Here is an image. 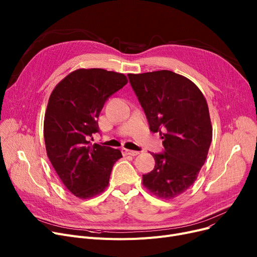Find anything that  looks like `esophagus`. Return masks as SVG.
<instances>
[{
	"instance_id": "obj_1",
	"label": "esophagus",
	"mask_w": 257,
	"mask_h": 257,
	"mask_svg": "<svg viewBox=\"0 0 257 257\" xmlns=\"http://www.w3.org/2000/svg\"><path fill=\"white\" fill-rule=\"evenodd\" d=\"M121 153H123V155H128V156H137L140 154L139 151H132L128 149H123L121 150Z\"/></svg>"
}]
</instances>
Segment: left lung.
<instances>
[{
	"label": "left lung",
	"mask_w": 257,
	"mask_h": 257,
	"mask_svg": "<svg viewBox=\"0 0 257 257\" xmlns=\"http://www.w3.org/2000/svg\"><path fill=\"white\" fill-rule=\"evenodd\" d=\"M129 82L152 132H159L164 151L152 153L154 169L143 175L152 194L173 199L196 181L212 140L208 106L201 90L171 71L129 74Z\"/></svg>",
	"instance_id": "obj_1"
}]
</instances>
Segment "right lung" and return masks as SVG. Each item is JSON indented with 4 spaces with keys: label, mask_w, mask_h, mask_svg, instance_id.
I'll list each match as a JSON object with an SVG mask.
<instances>
[{
    "label": "right lung",
    "mask_w": 257,
    "mask_h": 257,
    "mask_svg": "<svg viewBox=\"0 0 257 257\" xmlns=\"http://www.w3.org/2000/svg\"><path fill=\"white\" fill-rule=\"evenodd\" d=\"M128 82L125 75L102 69L77 70L52 91L44 124L46 150L62 183L73 195L87 199L108 185L118 149L90 145L100 132L98 117L105 104Z\"/></svg>",
    "instance_id": "obj_1"
}]
</instances>
